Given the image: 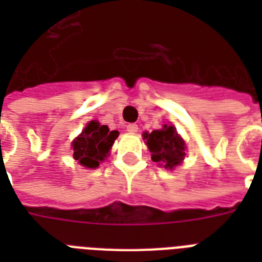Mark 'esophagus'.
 Wrapping results in <instances>:
<instances>
[{
  "instance_id": "esophagus-1",
  "label": "esophagus",
  "mask_w": 262,
  "mask_h": 262,
  "mask_svg": "<svg viewBox=\"0 0 262 262\" xmlns=\"http://www.w3.org/2000/svg\"><path fill=\"white\" fill-rule=\"evenodd\" d=\"M126 130L129 132V133H136V132L139 130V126H137L136 123H129L126 126Z\"/></svg>"
}]
</instances>
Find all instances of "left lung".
Instances as JSON below:
<instances>
[{
    "mask_svg": "<svg viewBox=\"0 0 262 262\" xmlns=\"http://www.w3.org/2000/svg\"><path fill=\"white\" fill-rule=\"evenodd\" d=\"M144 140L151 152L154 162L171 170L182 162L185 156V141L177 133L174 126L164 125L163 129L144 133Z\"/></svg>",
    "mask_w": 262,
    "mask_h": 262,
    "instance_id": "8db88e82",
    "label": "left lung"
}]
</instances>
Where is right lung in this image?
Masks as SVG:
<instances>
[{
    "mask_svg": "<svg viewBox=\"0 0 262 262\" xmlns=\"http://www.w3.org/2000/svg\"><path fill=\"white\" fill-rule=\"evenodd\" d=\"M118 137V132L111 130L106 125H99L96 121H91L81 135L73 141V156L88 168H96L100 162L107 158L111 145Z\"/></svg>",
    "mask_w": 262,
    "mask_h": 262,
    "instance_id": "right-lung-1",
    "label": "right lung"
}]
</instances>
